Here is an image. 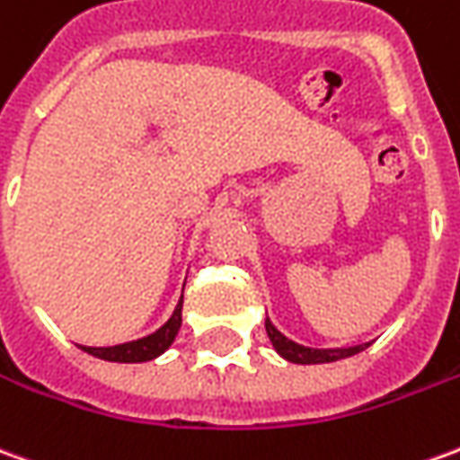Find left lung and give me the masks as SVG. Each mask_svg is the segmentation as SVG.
<instances>
[{
  "label": "left lung",
  "mask_w": 460,
  "mask_h": 460,
  "mask_svg": "<svg viewBox=\"0 0 460 460\" xmlns=\"http://www.w3.org/2000/svg\"><path fill=\"white\" fill-rule=\"evenodd\" d=\"M266 333H269L276 351L288 361H294V364H329V361H339V358L364 351L368 346V343H364V346H351V349H306V346H298V343L288 341L286 336H281L269 319H266Z\"/></svg>",
  "instance_id": "obj_1"
}]
</instances>
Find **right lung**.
<instances>
[{
  "mask_svg": "<svg viewBox=\"0 0 460 460\" xmlns=\"http://www.w3.org/2000/svg\"><path fill=\"white\" fill-rule=\"evenodd\" d=\"M181 304L172 314V319L164 323L162 329L146 336V339H139V341L129 343H119V346H107V349H94V346H82V351L92 353L96 358H104V361H117V364H141V361H152L159 353H164L179 333V326H181Z\"/></svg>",
  "mask_w": 460,
  "mask_h": 460,
  "instance_id": "add662e5",
  "label": "right lung"
}]
</instances>
